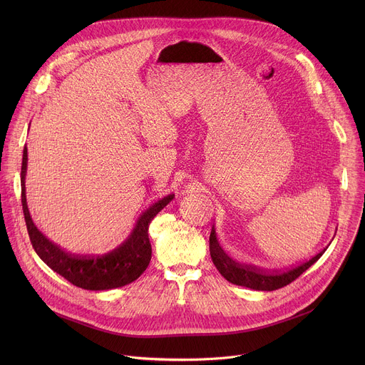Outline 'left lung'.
Masks as SVG:
<instances>
[{"label":"left lung","mask_w":365,"mask_h":365,"mask_svg":"<svg viewBox=\"0 0 365 365\" xmlns=\"http://www.w3.org/2000/svg\"><path fill=\"white\" fill-rule=\"evenodd\" d=\"M210 252H211L212 263L215 264L217 270L230 283L237 284V286H244V287H248L252 290L272 292V290L284 287L289 283H292L293 280H296L303 272H306L312 264H315L318 262V259L322 257V254L325 252V250L321 251L319 254H317L315 257H312L309 262L302 263L300 266H297L294 269H290L284 273L267 274V273L257 272L252 267L241 266V264L235 263L232 258H230L228 254H225V251L220 245L217 232H215V227L212 225V231H211V237H210Z\"/></svg>","instance_id":"left-lung-1"}]
</instances>
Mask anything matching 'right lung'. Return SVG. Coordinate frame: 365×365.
<instances>
[{
	"label": "right lung",
	"mask_w": 365,
	"mask_h": 365,
	"mask_svg": "<svg viewBox=\"0 0 365 365\" xmlns=\"http://www.w3.org/2000/svg\"><path fill=\"white\" fill-rule=\"evenodd\" d=\"M27 147L23 150L21 163V203L30 241L43 262L72 284L85 290H110L123 287L137 280L147 269L151 259V244L148 240V225L163 207L173 200L170 193L151 203L137 218L128 237L111 251L102 255H73L51 242L34 225L26 197Z\"/></svg>",
	"instance_id": "obj_1"
}]
</instances>
